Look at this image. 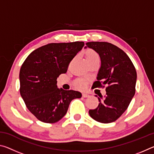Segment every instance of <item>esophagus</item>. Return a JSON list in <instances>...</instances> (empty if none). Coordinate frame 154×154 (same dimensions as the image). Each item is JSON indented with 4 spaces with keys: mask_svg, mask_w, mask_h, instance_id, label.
<instances>
[{
    "mask_svg": "<svg viewBox=\"0 0 154 154\" xmlns=\"http://www.w3.org/2000/svg\"><path fill=\"white\" fill-rule=\"evenodd\" d=\"M82 96H83V98H87V97H89V96H90L89 94H86V93H83Z\"/></svg>",
    "mask_w": 154,
    "mask_h": 154,
    "instance_id": "esophagus-1",
    "label": "esophagus"
}]
</instances>
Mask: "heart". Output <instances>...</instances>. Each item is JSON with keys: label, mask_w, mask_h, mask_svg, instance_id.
<instances>
[{"label": "heart", "mask_w": 154, "mask_h": 154, "mask_svg": "<svg viewBox=\"0 0 154 154\" xmlns=\"http://www.w3.org/2000/svg\"><path fill=\"white\" fill-rule=\"evenodd\" d=\"M85 56H86V59L88 62L96 60H100V57H99L98 54L94 50L88 51ZM75 86L79 88V89H83L86 85V82L83 79H78L75 81Z\"/></svg>", "instance_id": "b5f03b06"}]
</instances>
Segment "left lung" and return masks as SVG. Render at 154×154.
Masks as SVG:
<instances>
[{
  "label": "left lung",
  "instance_id": "1",
  "mask_svg": "<svg viewBox=\"0 0 154 154\" xmlns=\"http://www.w3.org/2000/svg\"><path fill=\"white\" fill-rule=\"evenodd\" d=\"M89 48L97 52L101 66L97 81L92 88L105 87L106 95L98 97L97 108L90 109L91 118L100 123L108 124L116 121L127 108L135 94L137 71L131 60L118 47L107 42H88Z\"/></svg>",
  "mask_w": 154,
  "mask_h": 154
}]
</instances>
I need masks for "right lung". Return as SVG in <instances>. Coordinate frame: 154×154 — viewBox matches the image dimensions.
I'll return each instance as SVG.
<instances>
[{"instance_id": "right-lung-1", "label": "right lung", "mask_w": 154, "mask_h": 154, "mask_svg": "<svg viewBox=\"0 0 154 154\" xmlns=\"http://www.w3.org/2000/svg\"><path fill=\"white\" fill-rule=\"evenodd\" d=\"M84 46L82 41L49 43L34 50L21 66L20 92L27 108L38 120L55 123L66 115L71 100L82 93L57 86L69 63Z\"/></svg>"}]
</instances>
